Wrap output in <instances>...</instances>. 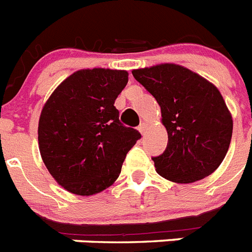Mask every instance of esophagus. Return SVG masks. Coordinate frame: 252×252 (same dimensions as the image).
Returning a JSON list of instances; mask_svg holds the SVG:
<instances>
[{"label": "esophagus", "instance_id": "obj_1", "mask_svg": "<svg viewBox=\"0 0 252 252\" xmlns=\"http://www.w3.org/2000/svg\"><path fill=\"white\" fill-rule=\"evenodd\" d=\"M146 129H147V124H146L145 122H142L138 126V130H139V132H141V134H145Z\"/></svg>", "mask_w": 252, "mask_h": 252}]
</instances>
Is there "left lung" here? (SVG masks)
Wrapping results in <instances>:
<instances>
[{
    "label": "left lung",
    "mask_w": 252,
    "mask_h": 252,
    "mask_svg": "<svg viewBox=\"0 0 252 252\" xmlns=\"http://www.w3.org/2000/svg\"><path fill=\"white\" fill-rule=\"evenodd\" d=\"M160 105L168 146L152 158L156 172L177 183H192L215 172L229 149L233 120L214 84L175 64L132 71Z\"/></svg>",
    "instance_id": "1"
}]
</instances>
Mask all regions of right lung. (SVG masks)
Returning <instances> with one entry per match:
<instances>
[{"instance_id": "add662e5", "label": "right lung", "mask_w": 252, "mask_h": 252, "mask_svg": "<svg viewBox=\"0 0 252 252\" xmlns=\"http://www.w3.org/2000/svg\"><path fill=\"white\" fill-rule=\"evenodd\" d=\"M128 83L126 70L83 69L60 84L42 109L38 143L59 185L91 196L113 185L126 154L141 138L123 126L114 106Z\"/></svg>"}]
</instances>
